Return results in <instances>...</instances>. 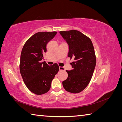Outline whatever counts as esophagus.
<instances>
[{"label": "esophagus", "instance_id": "esophagus-1", "mask_svg": "<svg viewBox=\"0 0 122 122\" xmlns=\"http://www.w3.org/2000/svg\"><path fill=\"white\" fill-rule=\"evenodd\" d=\"M59 69H60V71H65V68L62 67H59Z\"/></svg>", "mask_w": 122, "mask_h": 122}]
</instances>
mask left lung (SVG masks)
<instances>
[{
    "instance_id": "left-lung-1",
    "label": "left lung",
    "mask_w": 122,
    "mask_h": 122,
    "mask_svg": "<svg viewBox=\"0 0 122 122\" xmlns=\"http://www.w3.org/2000/svg\"><path fill=\"white\" fill-rule=\"evenodd\" d=\"M60 34L69 45L68 57L73 58V69L68 71L67 79L62 81L66 91L79 93L90 83L96 64L94 46L91 39L76 30L61 31Z\"/></svg>"
}]
</instances>
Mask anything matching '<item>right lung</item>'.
Instances as JSON below:
<instances>
[{
    "label": "right lung",
    "mask_w": 122,
    "mask_h": 122,
    "mask_svg": "<svg viewBox=\"0 0 122 122\" xmlns=\"http://www.w3.org/2000/svg\"><path fill=\"white\" fill-rule=\"evenodd\" d=\"M57 34L56 31L38 32L32 36L21 51L20 71L23 81L32 93L40 95L46 93L59 71L57 64L49 66L41 62L46 52L47 43Z\"/></svg>",
    "instance_id": "add662e5"
}]
</instances>
